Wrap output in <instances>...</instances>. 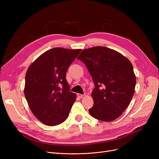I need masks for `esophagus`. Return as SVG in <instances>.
Segmentation results:
<instances>
[{
	"mask_svg": "<svg viewBox=\"0 0 159 159\" xmlns=\"http://www.w3.org/2000/svg\"><path fill=\"white\" fill-rule=\"evenodd\" d=\"M77 97H78L79 98H82L83 97H84V95H82V94H79V93H78V94H77Z\"/></svg>",
	"mask_w": 159,
	"mask_h": 159,
	"instance_id": "esophagus-1",
	"label": "esophagus"
}]
</instances>
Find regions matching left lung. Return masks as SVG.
<instances>
[{"label": "left lung", "mask_w": 159, "mask_h": 159, "mask_svg": "<svg viewBox=\"0 0 159 159\" xmlns=\"http://www.w3.org/2000/svg\"><path fill=\"white\" fill-rule=\"evenodd\" d=\"M77 58L86 66L95 83L89 114L104 122L119 118L135 93L136 77L131 62L119 52L103 46L85 49Z\"/></svg>", "instance_id": "8db88e82"}]
</instances>
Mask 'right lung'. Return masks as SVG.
<instances>
[{"mask_svg":"<svg viewBox=\"0 0 159 159\" xmlns=\"http://www.w3.org/2000/svg\"><path fill=\"white\" fill-rule=\"evenodd\" d=\"M81 49L55 48L40 55L30 66L25 78L24 95L33 114L53 126L68 117L76 94L70 92L66 73Z\"/></svg>","mask_w":159,"mask_h":159,"instance_id":"obj_1","label":"right lung"}]
</instances>
